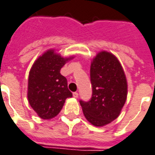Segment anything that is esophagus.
<instances>
[{"instance_id":"1","label":"esophagus","mask_w":155,"mask_h":155,"mask_svg":"<svg viewBox=\"0 0 155 155\" xmlns=\"http://www.w3.org/2000/svg\"><path fill=\"white\" fill-rule=\"evenodd\" d=\"M73 97L78 98V93L77 91H76V92H73Z\"/></svg>"}]
</instances>
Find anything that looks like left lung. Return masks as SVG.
<instances>
[{
  "label": "left lung",
  "mask_w": 155,
  "mask_h": 155,
  "mask_svg": "<svg viewBox=\"0 0 155 155\" xmlns=\"http://www.w3.org/2000/svg\"><path fill=\"white\" fill-rule=\"evenodd\" d=\"M92 95L88 101H80L86 119L95 126H104L119 116L127 97V82L119 60L101 51L90 68Z\"/></svg>",
  "instance_id": "8db88e82"
}]
</instances>
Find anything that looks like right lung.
<instances>
[{
    "label": "right lung",
    "instance_id": "right-lung-1",
    "mask_svg": "<svg viewBox=\"0 0 155 155\" xmlns=\"http://www.w3.org/2000/svg\"><path fill=\"white\" fill-rule=\"evenodd\" d=\"M72 58L61 57L49 49L34 63L28 79V101L42 119L54 118L60 112L67 98L73 94L60 70Z\"/></svg>",
    "mask_w": 155,
    "mask_h": 155
}]
</instances>
